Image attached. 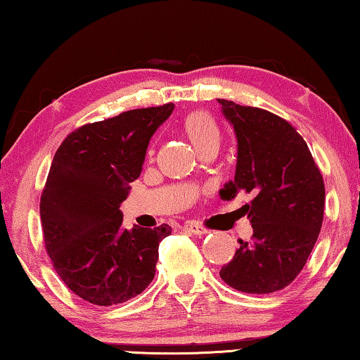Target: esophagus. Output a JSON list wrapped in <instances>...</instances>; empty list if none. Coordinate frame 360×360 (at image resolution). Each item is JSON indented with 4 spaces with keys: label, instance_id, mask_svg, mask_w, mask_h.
I'll use <instances>...</instances> for the list:
<instances>
[{
    "label": "esophagus",
    "instance_id": "esophagus-1",
    "mask_svg": "<svg viewBox=\"0 0 360 360\" xmlns=\"http://www.w3.org/2000/svg\"><path fill=\"white\" fill-rule=\"evenodd\" d=\"M182 229H184L186 232L195 233V236H205V233L208 232L207 229H205L203 226H200V224H198V222H195V221H187L186 224H184V227H182Z\"/></svg>",
    "mask_w": 360,
    "mask_h": 360
}]
</instances>
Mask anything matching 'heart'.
<instances>
[{
  "mask_svg": "<svg viewBox=\"0 0 360 360\" xmlns=\"http://www.w3.org/2000/svg\"><path fill=\"white\" fill-rule=\"evenodd\" d=\"M182 129L192 146L195 147V150H200L203 147L218 144L221 141V131L218 123L214 122V118L207 112H192L186 117L184 123H182Z\"/></svg>",
  "mask_w": 360,
  "mask_h": 360,
  "instance_id": "1",
  "label": "heart"
}]
</instances>
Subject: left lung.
I'll return each mask as SVG.
<instances>
[{"instance_id":"obj_1","label":"left lung","mask_w":360,"mask_h":360,"mask_svg":"<svg viewBox=\"0 0 360 360\" xmlns=\"http://www.w3.org/2000/svg\"><path fill=\"white\" fill-rule=\"evenodd\" d=\"M237 138L233 181L219 191L222 200L252 193L245 205L253 227L219 276L243 293L282 290L303 269L323 219L325 186L304 139L283 118L256 107L218 99Z\"/></svg>"}]
</instances>
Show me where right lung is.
<instances>
[{
  "instance_id": "add662e5",
  "label": "right lung",
  "mask_w": 360,
  "mask_h": 360,
  "mask_svg": "<svg viewBox=\"0 0 360 360\" xmlns=\"http://www.w3.org/2000/svg\"><path fill=\"white\" fill-rule=\"evenodd\" d=\"M173 110L174 104L136 108L84 124L56 152L39 203L44 243L56 272L84 301L124 303L155 277L158 245L171 227L124 229L120 205Z\"/></svg>"
}]
</instances>
